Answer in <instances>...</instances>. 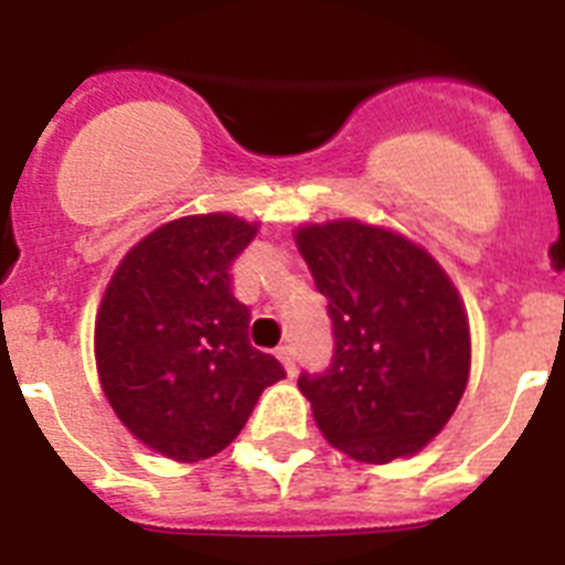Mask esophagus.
<instances>
[{"label":"esophagus","instance_id":"34e87169","mask_svg":"<svg viewBox=\"0 0 565 565\" xmlns=\"http://www.w3.org/2000/svg\"><path fill=\"white\" fill-rule=\"evenodd\" d=\"M277 356H279V362L286 364V371L294 376V373H297V359H294L291 344H282V348H277Z\"/></svg>","mask_w":565,"mask_h":565}]
</instances>
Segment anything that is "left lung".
Listing matches in <instances>:
<instances>
[{"label": "left lung", "mask_w": 565, "mask_h": 565, "mask_svg": "<svg viewBox=\"0 0 565 565\" xmlns=\"http://www.w3.org/2000/svg\"><path fill=\"white\" fill-rule=\"evenodd\" d=\"M328 299L333 356L299 373L328 441L356 461L413 456L450 422L469 376V326L456 286L411 239L359 221L297 232Z\"/></svg>", "instance_id": "1"}]
</instances>
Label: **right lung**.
Returning <instances> with one entry per match:
<instances>
[{
	"instance_id": "obj_1",
	"label": "right lung",
	"mask_w": 565,
	"mask_h": 565,
	"mask_svg": "<svg viewBox=\"0 0 565 565\" xmlns=\"http://www.w3.org/2000/svg\"><path fill=\"white\" fill-rule=\"evenodd\" d=\"M257 226L232 214L181 217L115 268L96 319L104 396L132 436L174 461L226 450L268 384L286 376L248 342L232 263Z\"/></svg>"
}]
</instances>
